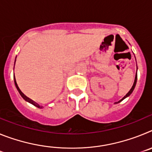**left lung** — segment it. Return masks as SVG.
I'll return each instance as SVG.
<instances>
[{"label":"left lung","mask_w":152,"mask_h":152,"mask_svg":"<svg viewBox=\"0 0 152 152\" xmlns=\"http://www.w3.org/2000/svg\"><path fill=\"white\" fill-rule=\"evenodd\" d=\"M136 82H137V73H136V75H135V80H134L133 85H132V88H131V89H130V91H129V92L127 93V94H126V96H124V97H123V99H121V100H119V101H118V102H116V103H119V102H121L122 100H124L125 98L128 97V96H129L130 94H131L132 93V91H134V88H135V84H136Z\"/></svg>","instance_id":"1"}]
</instances>
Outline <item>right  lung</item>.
Here are the masks:
<instances>
[{
  "mask_svg": "<svg viewBox=\"0 0 152 152\" xmlns=\"http://www.w3.org/2000/svg\"><path fill=\"white\" fill-rule=\"evenodd\" d=\"M15 62H16V60H15ZM13 77H14V83H15L16 88H17V91H18V92L20 93V96H22V97L23 98L24 100H26V101H27V102H29V103H32V104H33V105H34L35 107H38V108H42V107H40V106L39 105L38 103H36V102L33 101V100H31V99H29V97H27V96H26V95L23 94V92H22V91H20V88H19L18 85H17V81H16V79H15V77H14V75H13Z\"/></svg>",
  "mask_w": 152,
  "mask_h": 152,
  "instance_id": "obj_1",
  "label": "right lung"
}]
</instances>
